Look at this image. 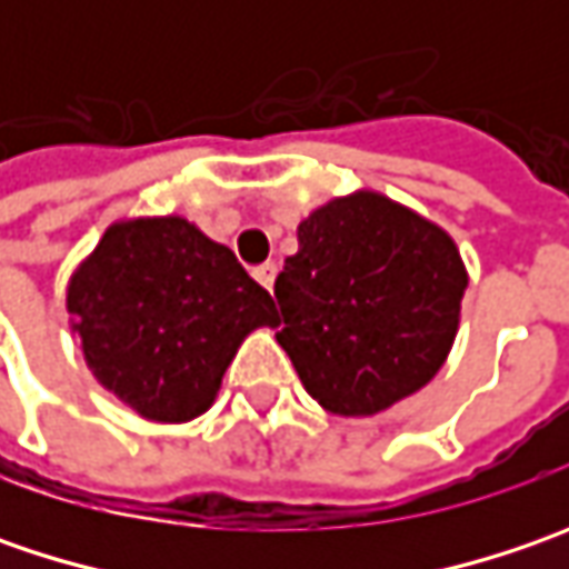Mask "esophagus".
<instances>
[{"label":"esophagus","instance_id":"esophagus-1","mask_svg":"<svg viewBox=\"0 0 569 569\" xmlns=\"http://www.w3.org/2000/svg\"><path fill=\"white\" fill-rule=\"evenodd\" d=\"M252 274H256V281H259V284H262L266 291H272L274 274H278V266H274V262H266V266H259V269H256Z\"/></svg>","mask_w":569,"mask_h":569}]
</instances>
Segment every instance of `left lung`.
Instances as JSON below:
<instances>
[{
    "label": "left lung",
    "mask_w": 569,
    "mask_h": 569,
    "mask_svg": "<svg viewBox=\"0 0 569 569\" xmlns=\"http://www.w3.org/2000/svg\"><path fill=\"white\" fill-rule=\"evenodd\" d=\"M297 243L274 281V339L326 411L370 418L437 377L469 288L447 230L358 189L303 218Z\"/></svg>",
    "instance_id": "1"
}]
</instances>
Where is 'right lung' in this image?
Wrapping results in <instances>:
<instances>
[{
	"label": "right lung",
	"mask_w": 569,
	"mask_h": 569,
	"mask_svg": "<svg viewBox=\"0 0 569 569\" xmlns=\"http://www.w3.org/2000/svg\"><path fill=\"white\" fill-rule=\"evenodd\" d=\"M66 310L94 380L161 425L206 415L240 341L278 326L269 291L180 214L103 230L69 278Z\"/></svg>",
	"instance_id": "1"
}]
</instances>
